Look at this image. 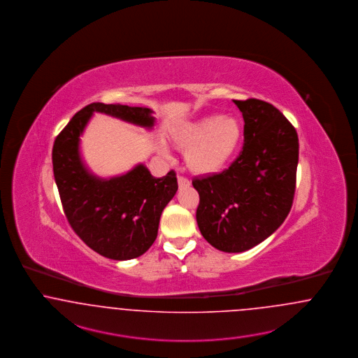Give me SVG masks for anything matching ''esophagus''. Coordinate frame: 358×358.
Returning <instances> with one entry per match:
<instances>
[{
	"instance_id": "esophagus-1",
	"label": "esophagus",
	"mask_w": 358,
	"mask_h": 358,
	"mask_svg": "<svg viewBox=\"0 0 358 358\" xmlns=\"http://www.w3.org/2000/svg\"><path fill=\"white\" fill-rule=\"evenodd\" d=\"M178 185H179V187L189 186V180L185 176H178Z\"/></svg>"
}]
</instances>
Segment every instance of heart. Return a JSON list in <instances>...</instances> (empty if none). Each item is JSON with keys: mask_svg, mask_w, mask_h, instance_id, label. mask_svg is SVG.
Wrapping results in <instances>:
<instances>
[{"mask_svg": "<svg viewBox=\"0 0 358 358\" xmlns=\"http://www.w3.org/2000/svg\"><path fill=\"white\" fill-rule=\"evenodd\" d=\"M170 136L178 148L185 150V163L189 171L213 175L222 171L236 154L242 125L234 116L208 115L175 125Z\"/></svg>", "mask_w": 358, "mask_h": 358, "instance_id": "b5f03b06", "label": "heart"}]
</instances>
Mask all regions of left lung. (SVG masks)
I'll return each mask as SVG.
<instances>
[{"mask_svg":"<svg viewBox=\"0 0 358 358\" xmlns=\"http://www.w3.org/2000/svg\"><path fill=\"white\" fill-rule=\"evenodd\" d=\"M234 103L245 120L241 154L224 171L192 180L199 230L224 252L259 245L289 215L299 148L296 128L280 109L258 99Z\"/></svg>","mask_w":358,"mask_h":358,"instance_id":"1","label":"left lung"}]
</instances>
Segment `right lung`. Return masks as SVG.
<instances>
[{"instance_id": "right-lung-1", "label": "right lung", "mask_w": 358, "mask_h": 358, "mask_svg": "<svg viewBox=\"0 0 358 358\" xmlns=\"http://www.w3.org/2000/svg\"><path fill=\"white\" fill-rule=\"evenodd\" d=\"M94 112L152 128V110L122 104L92 103L71 119L52 151L55 180L64 214L80 239L100 255L125 261L152 246L164 207L178 191L175 171L155 178L144 164L124 175L101 179L87 170L80 155V136Z\"/></svg>"}]
</instances>
